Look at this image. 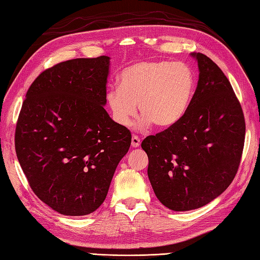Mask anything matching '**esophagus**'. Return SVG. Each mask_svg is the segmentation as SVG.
I'll return each mask as SVG.
<instances>
[{
  "mask_svg": "<svg viewBox=\"0 0 260 260\" xmlns=\"http://www.w3.org/2000/svg\"><path fill=\"white\" fill-rule=\"evenodd\" d=\"M140 143H141V140L139 139V137L132 136V138H131V147L132 148L140 147Z\"/></svg>",
  "mask_w": 260,
  "mask_h": 260,
  "instance_id": "1",
  "label": "esophagus"
}]
</instances>
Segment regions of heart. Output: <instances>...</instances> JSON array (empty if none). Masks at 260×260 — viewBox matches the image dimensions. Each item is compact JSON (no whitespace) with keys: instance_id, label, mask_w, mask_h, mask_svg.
<instances>
[{"instance_id":"obj_1","label":"heart","mask_w":260,"mask_h":260,"mask_svg":"<svg viewBox=\"0 0 260 260\" xmlns=\"http://www.w3.org/2000/svg\"><path fill=\"white\" fill-rule=\"evenodd\" d=\"M119 86L107 92V105L120 126H129L137 114H143L139 126L154 123L172 128L183 119L191 105L196 78L188 64L166 60L139 61L123 69Z\"/></svg>"}]
</instances>
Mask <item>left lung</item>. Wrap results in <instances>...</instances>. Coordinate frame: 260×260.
Segmentation results:
<instances>
[{
    "mask_svg": "<svg viewBox=\"0 0 260 260\" xmlns=\"http://www.w3.org/2000/svg\"><path fill=\"white\" fill-rule=\"evenodd\" d=\"M191 105L172 128L141 143L148 154V177L157 198L174 211L198 209L232 183L243 153L246 124L229 80L203 53Z\"/></svg>",
    "mask_w": 260,
    "mask_h": 260,
    "instance_id": "8db88e82",
    "label": "left lung"
}]
</instances>
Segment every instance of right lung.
I'll use <instances>...</instances> for the list:
<instances>
[{"label": "right lung", "instance_id": "obj_1", "mask_svg": "<svg viewBox=\"0 0 260 260\" xmlns=\"http://www.w3.org/2000/svg\"><path fill=\"white\" fill-rule=\"evenodd\" d=\"M110 57L74 59L34 80L15 130V151L32 190L61 215L85 216L105 201L131 134L106 109Z\"/></svg>", "mask_w": 260, "mask_h": 260}]
</instances>
